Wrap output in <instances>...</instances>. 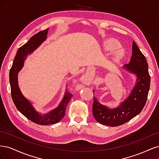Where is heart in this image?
I'll list each match as a JSON object with an SVG mask.
<instances>
[{"mask_svg": "<svg viewBox=\"0 0 159 159\" xmlns=\"http://www.w3.org/2000/svg\"><path fill=\"white\" fill-rule=\"evenodd\" d=\"M118 46V42L115 39H109L106 41L105 42V48H106V49L107 50H113L115 48H116ZM123 50L121 48H118L117 50H116L115 53V56L116 57H121L123 56Z\"/></svg>", "mask_w": 159, "mask_h": 159, "instance_id": "b5f03b06", "label": "heart"}]
</instances>
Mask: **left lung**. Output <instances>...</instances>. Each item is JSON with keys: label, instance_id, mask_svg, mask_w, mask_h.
Returning <instances> with one entry per match:
<instances>
[{"label": "left lung", "instance_id": "obj_1", "mask_svg": "<svg viewBox=\"0 0 159 159\" xmlns=\"http://www.w3.org/2000/svg\"><path fill=\"white\" fill-rule=\"evenodd\" d=\"M132 52L129 64L125 65L124 68L136 74L137 81L129 98L119 107L108 109L100 104L93 95V115L96 121L101 124L110 127L120 126L137 116L145 107L151 83L148 63L134 41Z\"/></svg>", "mask_w": 159, "mask_h": 159}]
</instances>
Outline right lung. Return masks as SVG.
I'll return each mask as SVG.
<instances>
[{
    "label": "right lung",
    "mask_w": 159,
    "mask_h": 159,
    "mask_svg": "<svg viewBox=\"0 0 159 159\" xmlns=\"http://www.w3.org/2000/svg\"><path fill=\"white\" fill-rule=\"evenodd\" d=\"M48 31V28L38 32L25 44L19 48L9 73L11 97L16 109L27 119L40 125H48L58 123L64 117L67 105L73 96L70 91L66 90L64 99L59 106L48 113L42 115L36 111L32 106L31 103L24 97L18 88L17 75L18 71L22 68L25 57L28 54L36 50L42 42L46 39Z\"/></svg>",
    "instance_id": "right-lung-1"
}]
</instances>
